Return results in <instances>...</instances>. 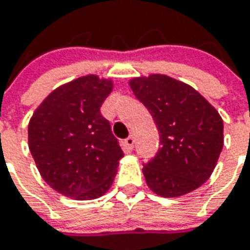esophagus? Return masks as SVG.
I'll use <instances>...</instances> for the list:
<instances>
[{
  "instance_id": "34e87169",
  "label": "esophagus",
  "mask_w": 250,
  "mask_h": 250,
  "mask_svg": "<svg viewBox=\"0 0 250 250\" xmlns=\"http://www.w3.org/2000/svg\"><path fill=\"white\" fill-rule=\"evenodd\" d=\"M125 145L127 149H133L134 148V138L130 135V137H127L125 140Z\"/></svg>"
}]
</instances>
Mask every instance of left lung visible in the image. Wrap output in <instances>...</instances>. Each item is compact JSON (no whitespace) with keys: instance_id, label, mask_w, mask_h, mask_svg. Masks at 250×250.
Segmentation results:
<instances>
[{"instance_id":"8db88e82","label":"left lung","mask_w":250,"mask_h":250,"mask_svg":"<svg viewBox=\"0 0 250 250\" xmlns=\"http://www.w3.org/2000/svg\"><path fill=\"white\" fill-rule=\"evenodd\" d=\"M130 87L155 120L160 146L144 165L155 194L176 198L210 177L223 149V119L191 85L165 74L137 77Z\"/></svg>"}]
</instances>
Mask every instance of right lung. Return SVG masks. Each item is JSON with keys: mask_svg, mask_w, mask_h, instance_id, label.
<instances>
[{"mask_svg": "<svg viewBox=\"0 0 250 250\" xmlns=\"http://www.w3.org/2000/svg\"><path fill=\"white\" fill-rule=\"evenodd\" d=\"M113 84L88 74L52 91L29 123V148L40 174L67 198L102 196L123 151L101 106Z\"/></svg>", "mask_w": 250, "mask_h": 250, "instance_id": "1", "label": "right lung"}]
</instances>
